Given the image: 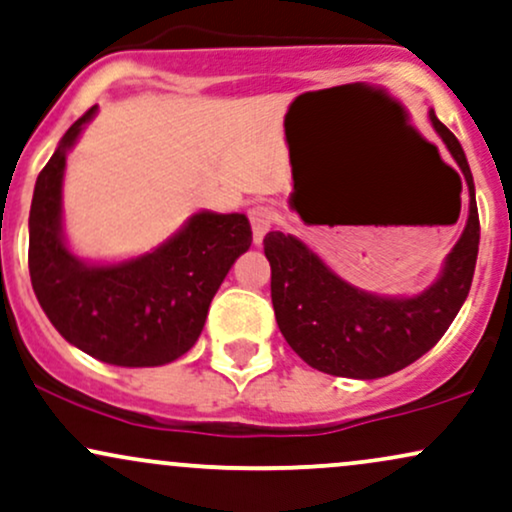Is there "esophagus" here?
I'll return each instance as SVG.
<instances>
[{
  "label": "esophagus",
  "instance_id": "obj_1",
  "mask_svg": "<svg viewBox=\"0 0 512 512\" xmlns=\"http://www.w3.org/2000/svg\"><path fill=\"white\" fill-rule=\"evenodd\" d=\"M251 230H254V244H261L275 222V210L270 206H254L249 210Z\"/></svg>",
  "mask_w": 512,
  "mask_h": 512
}]
</instances>
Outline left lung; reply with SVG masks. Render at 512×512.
I'll return each mask as SVG.
<instances>
[{"label":"left lung","instance_id":"left-lung-1","mask_svg":"<svg viewBox=\"0 0 512 512\" xmlns=\"http://www.w3.org/2000/svg\"><path fill=\"white\" fill-rule=\"evenodd\" d=\"M429 119L470 191L465 232L446 256L434 285L414 297H378L338 278L292 234L268 232L263 239L280 333L306 364L323 374L369 381L405 369L443 338L470 294L479 251L472 172L453 131L434 110Z\"/></svg>","mask_w":512,"mask_h":512}]
</instances>
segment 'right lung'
<instances>
[{"instance_id": "right-lung-1", "label": "right lung", "mask_w": 512, "mask_h": 512, "mask_svg": "<svg viewBox=\"0 0 512 512\" xmlns=\"http://www.w3.org/2000/svg\"><path fill=\"white\" fill-rule=\"evenodd\" d=\"M69 126L35 182L28 218L33 292L66 342L114 366H162L196 345L208 306L232 263L251 246L242 213L191 215L150 254L98 266L69 251L62 230L66 153L95 117Z\"/></svg>"}]
</instances>
